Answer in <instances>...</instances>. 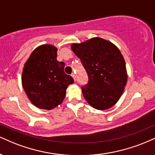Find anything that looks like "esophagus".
I'll list each match as a JSON object with an SVG mask.
<instances>
[{"instance_id":"1","label":"esophagus","mask_w":155,"mask_h":155,"mask_svg":"<svg viewBox=\"0 0 155 155\" xmlns=\"http://www.w3.org/2000/svg\"><path fill=\"white\" fill-rule=\"evenodd\" d=\"M71 76H72V77L74 78V81H76V75H75V74H71Z\"/></svg>"}]
</instances>
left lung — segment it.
I'll use <instances>...</instances> for the list:
<instances>
[{"instance_id": "1", "label": "left lung", "mask_w": 155, "mask_h": 155, "mask_svg": "<svg viewBox=\"0 0 155 155\" xmlns=\"http://www.w3.org/2000/svg\"><path fill=\"white\" fill-rule=\"evenodd\" d=\"M71 47L88 76L87 83L81 87L84 98L96 109L112 107L122 95L127 79L120 51L101 38L73 44Z\"/></svg>"}]
</instances>
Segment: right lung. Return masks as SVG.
Wrapping results in <instances>:
<instances>
[{
    "label": "right lung",
    "instance_id": "right-lung-1",
    "mask_svg": "<svg viewBox=\"0 0 155 155\" xmlns=\"http://www.w3.org/2000/svg\"><path fill=\"white\" fill-rule=\"evenodd\" d=\"M56 47H38L32 52L23 69L25 92L36 107L50 110L63 102L71 76L64 72L65 63L57 60Z\"/></svg>",
    "mask_w": 155,
    "mask_h": 155
}]
</instances>
